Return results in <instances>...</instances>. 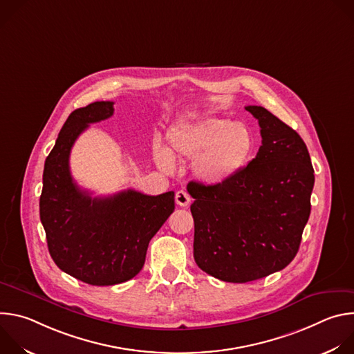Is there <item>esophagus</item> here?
Listing matches in <instances>:
<instances>
[{"label": "esophagus", "instance_id": "34e87169", "mask_svg": "<svg viewBox=\"0 0 354 354\" xmlns=\"http://www.w3.org/2000/svg\"><path fill=\"white\" fill-rule=\"evenodd\" d=\"M175 200H176V205H179L180 207H186L190 205V196L187 194V192L185 190H179L176 192V196H175Z\"/></svg>", "mask_w": 354, "mask_h": 354}]
</instances>
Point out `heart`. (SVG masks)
Returning <instances> with one entry per match:
<instances>
[{
    "instance_id": "1",
    "label": "heart",
    "mask_w": 354,
    "mask_h": 354,
    "mask_svg": "<svg viewBox=\"0 0 354 354\" xmlns=\"http://www.w3.org/2000/svg\"><path fill=\"white\" fill-rule=\"evenodd\" d=\"M171 153L154 145L160 168L174 169V158L193 161L194 175L209 186H220L235 178L255 151V136L242 123L225 118H207L169 134Z\"/></svg>"
}]
</instances>
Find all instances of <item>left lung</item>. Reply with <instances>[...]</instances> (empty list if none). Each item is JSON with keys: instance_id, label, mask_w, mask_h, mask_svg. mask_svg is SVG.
Here are the masks:
<instances>
[{"instance_id": "1", "label": "left lung", "mask_w": 354, "mask_h": 354, "mask_svg": "<svg viewBox=\"0 0 354 354\" xmlns=\"http://www.w3.org/2000/svg\"><path fill=\"white\" fill-rule=\"evenodd\" d=\"M262 145L235 178L220 186L190 182L193 257L207 274L248 283L284 269L297 255L311 213L314 168L295 130L262 106Z\"/></svg>"}]
</instances>
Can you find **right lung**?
I'll return each instance as SVG.
<instances>
[{
	"label": "right lung",
	"instance_id": "obj_1",
	"mask_svg": "<svg viewBox=\"0 0 354 354\" xmlns=\"http://www.w3.org/2000/svg\"><path fill=\"white\" fill-rule=\"evenodd\" d=\"M102 100L75 109L44 162L40 221L50 257L67 274L91 286L133 279L144 266L148 243L175 210V193L148 196L133 189L92 197L74 182L70 153L91 123L113 115Z\"/></svg>",
	"mask_w": 354,
	"mask_h": 354
}]
</instances>
